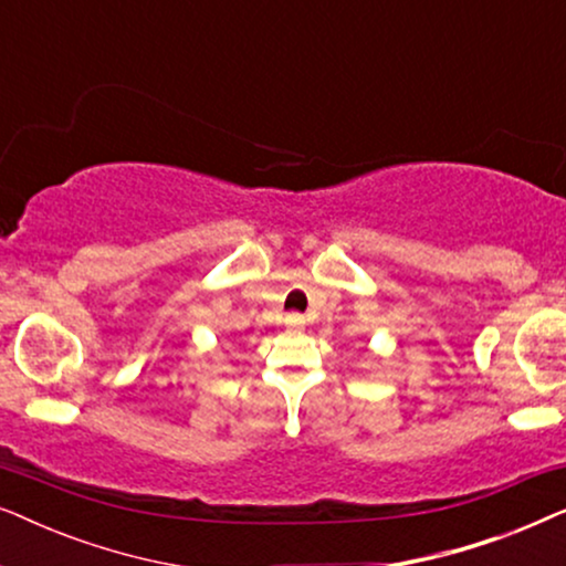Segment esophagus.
Instances as JSON below:
<instances>
[{"mask_svg": "<svg viewBox=\"0 0 566 566\" xmlns=\"http://www.w3.org/2000/svg\"><path fill=\"white\" fill-rule=\"evenodd\" d=\"M304 324H306V316H304V314H296V312H293V314L285 316V327H291V329H301V327H304Z\"/></svg>", "mask_w": 566, "mask_h": 566, "instance_id": "34e87169", "label": "esophagus"}]
</instances>
